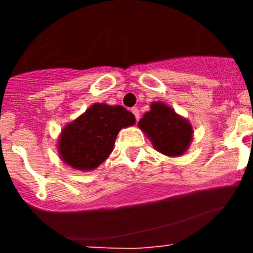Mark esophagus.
<instances>
[{"label":"esophagus","instance_id":"1","mask_svg":"<svg viewBox=\"0 0 253 253\" xmlns=\"http://www.w3.org/2000/svg\"><path fill=\"white\" fill-rule=\"evenodd\" d=\"M131 113L134 114V116H135V120H139V118H140V114H139V109H138V107H133V109H131Z\"/></svg>","mask_w":253,"mask_h":253}]
</instances>
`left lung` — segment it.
<instances>
[{"instance_id":"obj_1","label":"left lung","mask_w":253,"mask_h":253,"mask_svg":"<svg viewBox=\"0 0 253 253\" xmlns=\"http://www.w3.org/2000/svg\"><path fill=\"white\" fill-rule=\"evenodd\" d=\"M156 151L167 157H180L193 142V125L165 102L154 101L138 123Z\"/></svg>"}]
</instances>
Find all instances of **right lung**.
<instances>
[{
  "instance_id": "obj_1",
  "label": "right lung",
  "mask_w": 253,
  "mask_h": 253,
  "mask_svg": "<svg viewBox=\"0 0 253 253\" xmlns=\"http://www.w3.org/2000/svg\"><path fill=\"white\" fill-rule=\"evenodd\" d=\"M135 124V116L120 105H91L73 122L64 125L58 138V154L78 171H92L107 160L118 133Z\"/></svg>"
}]
</instances>
